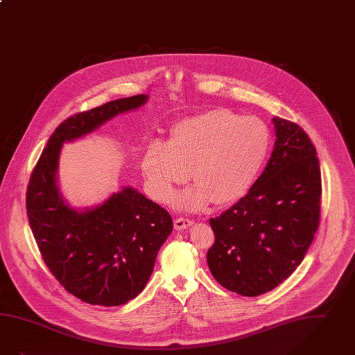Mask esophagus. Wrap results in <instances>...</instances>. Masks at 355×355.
I'll use <instances>...</instances> for the list:
<instances>
[{"instance_id":"34e87169","label":"esophagus","mask_w":355,"mask_h":355,"mask_svg":"<svg viewBox=\"0 0 355 355\" xmlns=\"http://www.w3.org/2000/svg\"><path fill=\"white\" fill-rule=\"evenodd\" d=\"M193 220L191 219H186V218H177L175 220H174V228L175 230H178V231H181V230H184V228H189L190 226H193Z\"/></svg>"}]
</instances>
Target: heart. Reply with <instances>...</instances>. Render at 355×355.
Listing matches in <instances>:
<instances>
[{"instance_id": "obj_1", "label": "heart", "mask_w": 355, "mask_h": 355, "mask_svg": "<svg viewBox=\"0 0 355 355\" xmlns=\"http://www.w3.org/2000/svg\"><path fill=\"white\" fill-rule=\"evenodd\" d=\"M270 150V132L255 116L216 108L171 128L168 141H153L142 158V171L159 200L191 175L197 182L174 203L189 210L213 200L226 206L241 200L255 184Z\"/></svg>"}]
</instances>
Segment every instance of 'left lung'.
<instances>
[{
	"label": "left lung",
	"mask_w": 355,
	"mask_h": 355,
	"mask_svg": "<svg viewBox=\"0 0 355 355\" xmlns=\"http://www.w3.org/2000/svg\"><path fill=\"white\" fill-rule=\"evenodd\" d=\"M275 148L251 190L210 219L214 279L245 297L267 293L301 264L320 226L322 196L317 152L302 128L273 117Z\"/></svg>",
	"instance_id": "left-lung-1"
}]
</instances>
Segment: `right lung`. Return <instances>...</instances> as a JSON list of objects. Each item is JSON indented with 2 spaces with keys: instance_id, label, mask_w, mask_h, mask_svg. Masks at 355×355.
Returning a JSON list of instances; mask_svg holds the SVG:
<instances>
[{
  "instance_id": "add662e5",
  "label": "right lung",
  "mask_w": 355,
  "mask_h": 355,
  "mask_svg": "<svg viewBox=\"0 0 355 355\" xmlns=\"http://www.w3.org/2000/svg\"><path fill=\"white\" fill-rule=\"evenodd\" d=\"M148 96L105 103L67 117L49 139L26 191L28 223L43 261L60 285L91 305L119 306L148 283L157 252L171 235V214L132 187L85 211L69 207L57 186L62 144L95 130Z\"/></svg>"
}]
</instances>
